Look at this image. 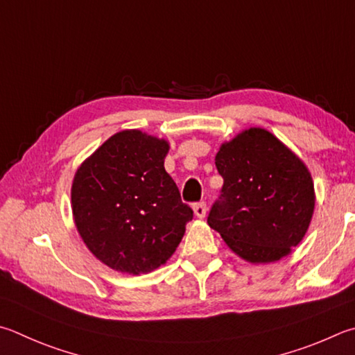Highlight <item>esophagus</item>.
Returning a JSON list of instances; mask_svg holds the SVG:
<instances>
[{"mask_svg":"<svg viewBox=\"0 0 355 355\" xmlns=\"http://www.w3.org/2000/svg\"><path fill=\"white\" fill-rule=\"evenodd\" d=\"M192 209H194V214L198 218H203L206 216V205H205V202L196 203L194 206H192Z\"/></svg>","mask_w":355,"mask_h":355,"instance_id":"34e87169","label":"esophagus"}]
</instances>
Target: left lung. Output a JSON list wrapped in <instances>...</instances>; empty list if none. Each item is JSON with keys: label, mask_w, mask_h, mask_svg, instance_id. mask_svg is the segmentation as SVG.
<instances>
[{"label": "left lung", "mask_w": 355, "mask_h": 355, "mask_svg": "<svg viewBox=\"0 0 355 355\" xmlns=\"http://www.w3.org/2000/svg\"><path fill=\"white\" fill-rule=\"evenodd\" d=\"M222 194L208 225L251 263L292 253L311 225L315 189L307 166L266 128L251 127L220 146Z\"/></svg>", "instance_id": "1"}]
</instances>
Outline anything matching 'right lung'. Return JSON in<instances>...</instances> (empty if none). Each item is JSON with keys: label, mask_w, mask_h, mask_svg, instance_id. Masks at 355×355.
I'll return each instance as SVG.
<instances>
[{"label": "right lung", "mask_w": 355, "mask_h": 355, "mask_svg": "<svg viewBox=\"0 0 355 355\" xmlns=\"http://www.w3.org/2000/svg\"><path fill=\"white\" fill-rule=\"evenodd\" d=\"M167 152L166 139L122 130L76 171V228L87 248L116 272L141 275L163 266L192 220V209L164 169Z\"/></svg>", "instance_id": "1"}]
</instances>
